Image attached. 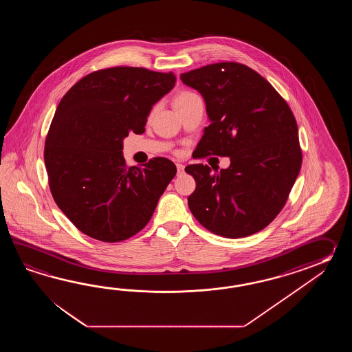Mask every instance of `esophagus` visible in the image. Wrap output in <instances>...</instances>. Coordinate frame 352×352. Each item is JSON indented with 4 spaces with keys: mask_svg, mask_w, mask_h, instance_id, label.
Returning a JSON list of instances; mask_svg holds the SVG:
<instances>
[{
    "mask_svg": "<svg viewBox=\"0 0 352 352\" xmlns=\"http://www.w3.org/2000/svg\"><path fill=\"white\" fill-rule=\"evenodd\" d=\"M176 167H177V173L179 175L184 173V171H185V166L182 165V164H176Z\"/></svg>",
    "mask_w": 352,
    "mask_h": 352,
    "instance_id": "1",
    "label": "esophagus"
}]
</instances>
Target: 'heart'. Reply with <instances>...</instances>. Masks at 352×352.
Listing matches in <instances>:
<instances>
[{
	"label": "heart",
	"instance_id": "1",
	"mask_svg": "<svg viewBox=\"0 0 352 352\" xmlns=\"http://www.w3.org/2000/svg\"><path fill=\"white\" fill-rule=\"evenodd\" d=\"M195 96H197V94L191 93V91H184V93L179 94V97L176 98L175 103H176V102H181V100H185V99H188V98L195 97Z\"/></svg>",
	"mask_w": 352,
	"mask_h": 352
}]
</instances>
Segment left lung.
I'll use <instances>...</instances> for the list:
<instances>
[{"instance_id":"left-lung-1","label":"left lung","mask_w":352,"mask_h":352,"mask_svg":"<svg viewBox=\"0 0 352 352\" xmlns=\"http://www.w3.org/2000/svg\"><path fill=\"white\" fill-rule=\"evenodd\" d=\"M179 78L200 91L211 120L197 157H230V166L217 173L208 165L187 166L196 181L188 208L220 236L261 232L283 209L302 165L289 105L262 75L239 63L210 64Z\"/></svg>"}]
</instances>
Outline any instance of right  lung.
I'll list each match as a JSON object with an SVG mask.
<instances>
[{"mask_svg":"<svg viewBox=\"0 0 352 352\" xmlns=\"http://www.w3.org/2000/svg\"><path fill=\"white\" fill-rule=\"evenodd\" d=\"M173 73L107 67L85 75L61 98L44 160L59 209L90 238L117 243L141 232L176 175L170 160L127 167L123 140L144 132L152 105L173 89Z\"/></svg>","mask_w":352,"mask_h":352,"instance_id":"1","label":"right lung"}]
</instances>
